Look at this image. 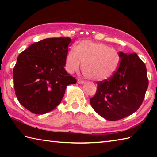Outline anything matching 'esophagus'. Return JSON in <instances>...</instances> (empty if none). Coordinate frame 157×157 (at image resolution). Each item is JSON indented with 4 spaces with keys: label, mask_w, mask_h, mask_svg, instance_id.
Listing matches in <instances>:
<instances>
[{
    "label": "esophagus",
    "mask_w": 157,
    "mask_h": 157,
    "mask_svg": "<svg viewBox=\"0 0 157 157\" xmlns=\"http://www.w3.org/2000/svg\"><path fill=\"white\" fill-rule=\"evenodd\" d=\"M78 84H84L85 82H84V80H82V79H78Z\"/></svg>",
    "instance_id": "1"
}]
</instances>
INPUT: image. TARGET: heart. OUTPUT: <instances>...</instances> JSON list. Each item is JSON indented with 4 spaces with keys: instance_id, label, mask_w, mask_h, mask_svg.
Listing matches in <instances>:
<instances>
[{
    "instance_id": "obj_1",
    "label": "heart",
    "mask_w": 157,
    "mask_h": 157,
    "mask_svg": "<svg viewBox=\"0 0 157 157\" xmlns=\"http://www.w3.org/2000/svg\"><path fill=\"white\" fill-rule=\"evenodd\" d=\"M121 62L120 53L107 44L84 40L66 53L65 66L68 73L78 71L82 63L84 75L90 80L104 81L116 72Z\"/></svg>"
}]
</instances>
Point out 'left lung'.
Here are the masks:
<instances>
[{
    "label": "left lung",
    "instance_id": "1",
    "mask_svg": "<svg viewBox=\"0 0 157 157\" xmlns=\"http://www.w3.org/2000/svg\"><path fill=\"white\" fill-rule=\"evenodd\" d=\"M121 62L111 78L98 82L91 107L108 121L131 115L141 105L148 87L146 66L136 53L119 52Z\"/></svg>",
    "mask_w": 157,
    "mask_h": 157
}]
</instances>
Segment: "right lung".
Returning a JSON list of instances; mask_svg holds the SVG:
<instances>
[{"instance_id": "obj_1", "label": "right lung", "mask_w": 157, "mask_h": 157, "mask_svg": "<svg viewBox=\"0 0 157 157\" xmlns=\"http://www.w3.org/2000/svg\"><path fill=\"white\" fill-rule=\"evenodd\" d=\"M71 39L48 38L30 45L17 58L13 69L16 95L20 104L36 114L59 105L66 87L76 84L64 69Z\"/></svg>"}]
</instances>
